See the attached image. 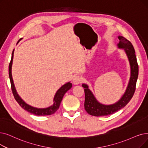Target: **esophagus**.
Instances as JSON below:
<instances>
[{
	"label": "esophagus",
	"instance_id": "obj_1",
	"mask_svg": "<svg viewBox=\"0 0 148 148\" xmlns=\"http://www.w3.org/2000/svg\"><path fill=\"white\" fill-rule=\"evenodd\" d=\"M82 77H81L80 76H79V75L75 76L74 77V79H73V84L74 85H78V84H79L80 83L82 82Z\"/></svg>",
	"mask_w": 148,
	"mask_h": 148
}]
</instances>
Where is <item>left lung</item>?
I'll return each instance as SVG.
<instances>
[{
	"mask_svg": "<svg viewBox=\"0 0 148 148\" xmlns=\"http://www.w3.org/2000/svg\"><path fill=\"white\" fill-rule=\"evenodd\" d=\"M119 43L117 44L119 48L124 49L129 60L131 66V76L129 83L125 92L120 99L114 104L105 105L99 103L95 99L86 84H82L85 88V109L86 111L93 116L100 117L111 115L125 107L130 102L136 91V83L138 75V65L137 57L135 54L134 47L130 41L123 36L118 37Z\"/></svg>",
	"mask_w": 148,
	"mask_h": 148,
	"instance_id": "8db88e82",
	"label": "left lung"
}]
</instances>
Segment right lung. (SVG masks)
<instances>
[{"instance_id": "right-lung-1", "label": "right lung", "mask_w": 148, "mask_h": 148, "mask_svg": "<svg viewBox=\"0 0 148 148\" xmlns=\"http://www.w3.org/2000/svg\"><path fill=\"white\" fill-rule=\"evenodd\" d=\"M13 56H14V50L12 53L11 59L9 65V77L10 79L12 94H13L14 99H16L18 105H20L23 110H26L27 111L30 112L31 114H33L36 115H40V116L41 115L42 116V115H49L53 114L59 109L64 95H65V94L68 91L69 89L71 88L72 83L70 82H68L57 90V91L56 92L54 97V100H53L54 103L51 106L46 108H37L31 106L28 104H27V103H25L21 99V97L17 94L16 89L15 88L13 80H12V74H11V68H12V60H13Z\"/></svg>"}]
</instances>
